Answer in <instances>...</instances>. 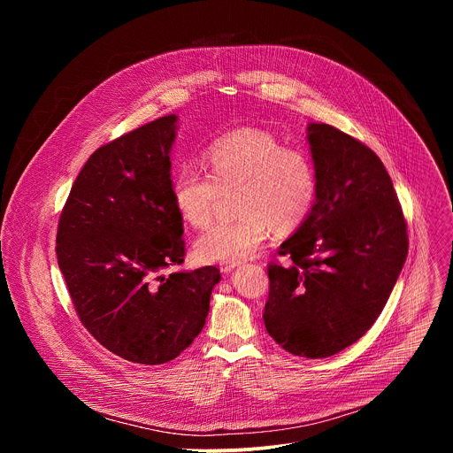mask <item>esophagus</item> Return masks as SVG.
<instances>
[{
    "mask_svg": "<svg viewBox=\"0 0 453 453\" xmlns=\"http://www.w3.org/2000/svg\"><path fill=\"white\" fill-rule=\"evenodd\" d=\"M234 267H238V264H220V271H222L224 274H229Z\"/></svg>",
    "mask_w": 453,
    "mask_h": 453,
    "instance_id": "obj_1",
    "label": "esophagus"
}]
</instances>
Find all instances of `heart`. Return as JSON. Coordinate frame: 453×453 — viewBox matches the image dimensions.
Wrapping results in <instances>:
<instances>
[{
	"instance_id": "heart-1",
	"label": "heart",
	"mask_w": 453,
	"mask_h": 453,
	"mask_svg": "<svg viewBox=\"0 0 453 453\" xmlns=\"http://www.w3.org/2000/svg\"><path fill=\"white\" fill-rule=\"evenodd\" d=\"M210 175L182 165L172 179L175 208L186 222L206 226L220 191H236L234 220L210 226L196 240V252L208 264H236L252 256L273 227L290 231L310 213L317 179L306 154L285 149L274 136L243 128L217 140L206 152Z\"/></svg>"
}]
</instances>
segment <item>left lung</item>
Instances as JSON below:
<instances>
[{
	"instance_id": "8db88e82",
	"label": "left lung",
	"mask_w": 453,
	"mask_h": 453,
	"mask_svg": "<svg viewBox=\"0 0 453 453\" xmlns=\"http://www.w3.org/2000/svg\"><path fill=\"white\" fill-rule=\"evenodd\" d=\"M317 193L269 265L265 328L288 353L332 357L378 319L403 269L407 224L380 157L326 123H308Z\"/></svg>"
}]
</instances>
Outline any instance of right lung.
I'll return each instance as SVG.
<instances>
[{"instance_id":"add662e5","label":"right lung","mask_w":453,"mask_h":453,"mask_svg":"<svg viewBox=\"0 0 453 453\" xmlns=\"http://www.w3.org/2000/svg\"><path fill=\"white\" fill-rule=\"evenodd\" d=\"M177 114L100 147L81 170L57 231V262L88 332L114 355L157 365L206 325L217 267L180 271L182 215L172 196Z\"/></svg>"}]
</instances>
